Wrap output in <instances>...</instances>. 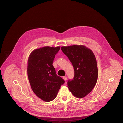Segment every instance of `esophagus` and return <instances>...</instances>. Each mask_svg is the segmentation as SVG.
I'll return each mask as SVG.
<instances>
[{
	"mask_svg": "<svg viewBox=\"0 0 123 123\" xmlns=\"http://www.w3.org/2000/svg\"><path fill=\"white\" fill-rule=\"evenodd\" d=\"M63 79H64V80L65 81H67V77H66V76H63Z\"/></svg>",
	"mask_w": 123,
	"mask_h": 123,
	"instance_id": "34e87169",
	"label": "esophagus"
}]
</instances>
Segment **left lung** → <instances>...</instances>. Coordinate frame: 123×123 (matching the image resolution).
<instances>
[{
	"label": "left lung",
	"mask_w": 123,
	"mask_h": 123,
	"mask_svg": "<svg viewBox=\"0 0 123 123\" xmlns=\"http://www.w3.org/2000/svg\"><path fill=\"white\" fill-rule=\"evenodd\" d=\"M61 49L70 61L74 70V77L68 82V87L73 95L83 98L91 92L98 78L95 55L84 45L62 46Z\"/></svg>",
	"instance_id": "1"
}]
</instances>
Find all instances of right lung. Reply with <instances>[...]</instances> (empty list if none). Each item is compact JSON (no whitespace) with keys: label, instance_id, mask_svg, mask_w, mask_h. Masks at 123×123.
<instances>
[{"label":"right lung","instance_id":"add662e5","mask_svg":"<svg viewBox=\"0 0 123 123\" xmlns=\"http://www.w3.org/2000/svg\"><path fill=\"white\" fill-rule=\"evenodd\" d=\"M60 47L45 46L32 51L27 61V73L31 89L41 100H54L64 80L56 74L53 65L55 55Z\"/></svg>","mask_w":123,"mask_h":123}]
</instances>
